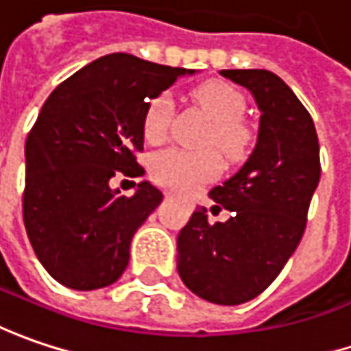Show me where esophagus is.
<instances>
[{
	"mask_svg": "<svg viewBox=\"0 0 351 351\" xmlns=\"http://www.w3.org/2000/svg\"><path fill=\"white\" fill-rule=\"evenodd\" d=\"M165 196H167V198H173V194H171V192H165Z\"/></svg>",
	"mask_w": 351,
	"mask_h": 351,
	"instance_id": "34e87169",
	"label": "esophagus"
}]
</instances>
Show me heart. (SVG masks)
I'll use <instances>...</instances> for the list:
<instances>
[{"instance_id":"b5f03b06","label":"heart","mask_w":351,"mask_h":351,"mask_svg":"<svg viewBox=\"0 0 351 351\" xmlns=\"http://www.w3.org/2000/svg\"><path fill=\"white\" fill-rule=\"evenodd\" d=\"M194 96L214 119L206 143H212L223 160L236 159L247 143V130L241 123L245 114L243 94L228 82H208ZM173 114L175 101L169 94H160L149 101L143 115V133L151 143H160L169 135ZM149 171L160 186L186 192L216 175L218 160L210 151L165 149L151 159Z\"/></svg>"}]
</instances>
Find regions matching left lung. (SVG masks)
<instances>
[{
    "mask_svg": "<svg viewBox=\"0 0 351 351\" xmlns=\"http://www.w3.org/2000/svg\"><path fill=\"white\" fill-rule=\"evenodd\" d=\"M257 101L259 133L250 159L210 198L232 212L210 223L196 208L176 239V269L194 295L234 306L261 295L287 265L306 228L320 180V145L300 99L269 70H221Z\"/></svg>",
    "mask_w": 351,
    "mask_h": 351,
    "instance_id": "obj_1",
    "label": "left lung"
}]
</instances>
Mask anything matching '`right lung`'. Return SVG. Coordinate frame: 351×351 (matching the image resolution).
Returning a JSON list of instances; mask_svg holds the SVG:
<instances>
[{
	"label": "right lung",
	"instance_id": "add662e5",
	"mask_svg": "<svg viewBox=\"0 0 351 351\" xmlns=\"http://www.w3.org/2000/svg\"><path fill=\"white\" fill-rule=\"evenodd\" d=\"M192 70L133 54L101 56L56 86L25 143V230L49 275L74 291L115 282L139 226L162 192L147 180L133 196L110 189L117 173L143 176V115Z\"/></svg>",
	"mask_w": 351,
	"mask_h": 351
}]
</instances>
